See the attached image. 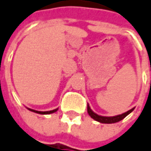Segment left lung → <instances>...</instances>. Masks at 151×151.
I'll return each instance as SVG.
<instances>
[{
	"label": "left lung",
	"mask_w": 151,
	"mask_h": 151,
	"mask_svg": "<svg viewBox=\"0 0 151 151\" xmlns=\"http://www.w3.org/2000/svg\"><path fill=\"white\" fill-rule=\"evenodd\" d=\"M134 110V108H132L131 110L121 114V115H116V116H99L98 114H96L95 112H93L91 109V107L89 106V104H87V112L89 114V116L93 118L94 120L99 122V123H102V124H114L116 122H119L121 121L122 119H124L127 115H129L130 112Z\"/></svg>",
	"instance_id": "8db88e82"
}]
</instances>
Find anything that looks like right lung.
Masks as SVG:
<instances>
[{"mask_svg": "<svg viewBox=\"0 0 151 151\" xmlns=\"http://www.w3.org/2000/svg\"><path fill=\"white\" fill-rule=\"evenodd\" d=\"M29 111H33V112H35V113H38V114H42V115H46V114H51V113H53L55 111H58V109H55V110H52V111H35V110H33V109H29L27 108Z\"/></svg>", "mask_w": 151, "mask_h": 151, "instance_id": "obj_1", "label": "right lung"}]
</instances>
